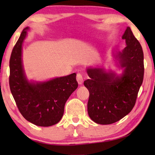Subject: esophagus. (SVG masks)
<instances>
[{"mask_svg": "<svg viewBox=\"0 0 155 155\" xmlns=\"http://www.w3.org/2000/svg\"><path fill=\"white\" fill-rule=\"evenodd\" d=\"M77 81L78 83L79 84H82L84 81V78L83 76L81 73H77Z\"/></svg>", "mask_w": 155, "mask_h": 155, "instance_id": "esophagus-1", "label": "esophagus"}]
</instances>
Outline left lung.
<instances>
[{
    "instance_id": "8db88e82",
    "label": "left lung",
    "mask_w": 155,
    "mask_h": 155,
    "mask_svg": "<svg viewBox=\"0 0 155 155\" xmlns=\"http://www.w3.org/2000/svg\"><path fill=\"white\" fill-rule=\"evenodd\" d=\"M127 47L117 54L124 73L118 77L101 68H88L91 78L84 82L89 91L88 113L96 123L109 124L120 120L132 110L144 78V54L130 27L122 37Z\"/></svg>"
}]
</instances>
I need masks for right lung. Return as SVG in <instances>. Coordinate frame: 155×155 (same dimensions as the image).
Listing matches in <instances>:
<instances>
[{
    "label": "right lung",
    "instance_id": "right-lung-1",
    "mask_svg": "<svg viewBox=\"0 0 155 155\" xmlns=\"http://www.w3.org/2000/svg\"><path fill=\"white\" fill-rule=\"evenodd\" d=\"M28 29H23L12 51L9 61L10 89L26 120L37 126L50 127L61 120L66 102L78 87L76 73L43 83H29L22 64V45Z\"/></svg>",
    "mask_w": 155,
    "mask_h": 155
}]
</instances>
